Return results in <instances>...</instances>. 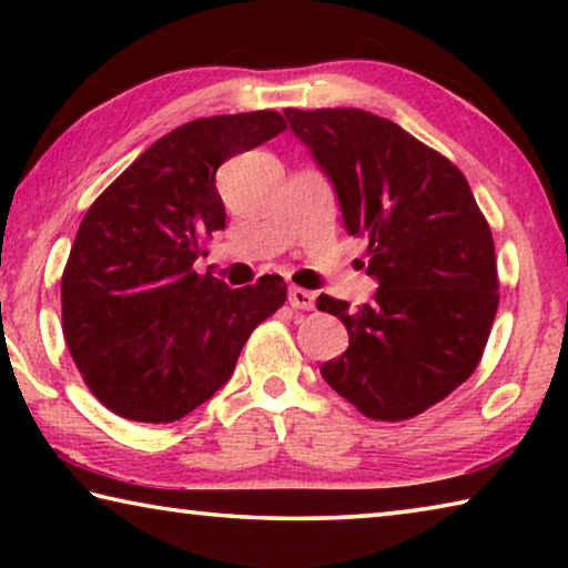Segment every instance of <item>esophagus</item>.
I'll list each match as a JSON object with an SVG mask.
<instances>
[{
  "instance_id": "esophagus-1",
  "label": "esophagus",
  "mask_w": 568,
  "mask_h": 568,
  "mask_svg": "<svg viewBox=\"0 0 568 568\" xmlns=\"http://www.w3.org/2000/svg\"><path fill=\"white\" fill-rule=\"evenodd\" d=\"M287 303H291L295 311H313L315 293L305 291V287H291V293H287Z\"/></svg>"
}]
</instances>
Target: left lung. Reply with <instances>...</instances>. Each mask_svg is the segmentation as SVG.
<instances>
[{
    "instance_id": "1",
    "label": "left lung",
    "mask_w": 568,
    "mask_h": 568,
    "mask_svg": "<svg viewBox=\"0 0 568 568\" xmlns=\"http://www.w3.org/2000/svg\"><path fill=\"white\" fill-rule=\"evenodd\" d=\"M333 182L351 235L368 240L373 303L321 295L348 328L325 383L373 420H406L456 390L484 355L498 311L494 235L454 162L378 114L285 110Z\"/></svg>"
}]
</instances>
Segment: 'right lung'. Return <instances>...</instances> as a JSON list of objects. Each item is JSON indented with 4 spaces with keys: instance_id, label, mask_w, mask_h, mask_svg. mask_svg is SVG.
<instances>
[{
    "instance_id": "1",
    "label": "right lung",
    "mask_w": 568,
    "mask_h": 568,
    "mask_svg": "<svg viewBox=\"0 0 568 568\" xmlns=\"http://www.w3.org/2000/svg\"><path fill=\"white\" fill-rule=\"evenodd\" d=\"M283 130L273 110L180 124L84 213L62 273V333L104 408L140 423L187 416L285 303L281 275L233 291L192 271L205 237L225 227L217 168Z\"/></svg>"
}]
</instances>
